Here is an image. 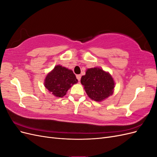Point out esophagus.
Segmentation results:
<instances>
[{
	"label": "esophagus",
	"mask_w": 157,
	"mask_h": 157,
	"mask_svg": "<svg viewBox=\"0 0 157 157\" xmlns=\"http://www.w3.org/2000/svg\"><path fill=\"white\" fill-rule=\"evenodd\" d=\"M77 78L78 79V80H80V78H81V75H77Z\"/></svg>",
	"instance_id": "esophagus-1"
}]
</instances>
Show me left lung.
Here are the masks:
<instances>
[{
	"mask_svg": "<svg viewBox=\"0 0 157 157\" xmlns=\"http://www.w3.org/2000/svg\"><path fill=\"white\" fill-rule=\"evenodd\" d=\"M88 97L101 101L113 94L115 82L108 72L98 67L88 69L80 79Z\"/></svg>",
	"mask_w": 157,
	"mask_h": 157,
	"instance_id": "1",
	"label": "left lung"
}]
</instances>
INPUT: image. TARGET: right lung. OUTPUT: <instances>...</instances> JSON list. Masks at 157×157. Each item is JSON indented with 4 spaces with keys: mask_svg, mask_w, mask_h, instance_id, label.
<instances>
[{
    "mask_svg": "<svg viewBox=\"0 0 157 157\" xmlns=\"http://www.w3.org/2000/svg\"><path fill=\"white\" fill-rule=\"evenodd\" d=\"M77 82L78 80L72 70L58 65L46 75L44 84L54 96L62 98L67 94L68 90Z\"/></svg>",
    "mask_w": 157,
    "mask_h": 157,
    "instance_id": "1",
    "label": "right lung"
}]
</instances>
